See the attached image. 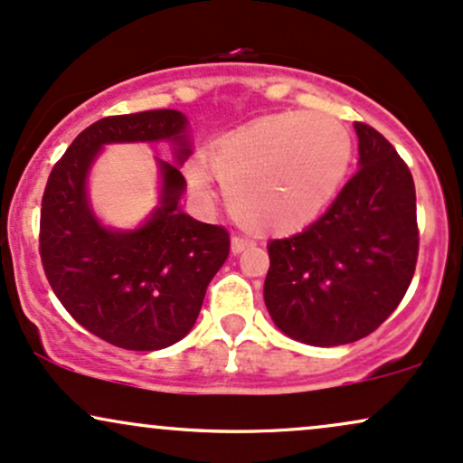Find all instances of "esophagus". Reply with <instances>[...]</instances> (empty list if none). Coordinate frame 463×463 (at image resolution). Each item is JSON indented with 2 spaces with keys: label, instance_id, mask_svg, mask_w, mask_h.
<instances>
[{
  "label": "esophagus",
  "instance_id": "obj_1",
  "mask_svg": "<svg viewBox=\"0 0 463 463\" xmlns=\"http://www.w3.org/2000/svg\"><path fill=\"white\" fill-rule=\"evenodd\" d=\"M250 246H254V241L252 239H248V237H243V235H235L231 239V248H232V252H241V250H246V248H250Z\"/></svg>",
  "mask_w": 463,
  "mask_h": 463
}]
</instances>
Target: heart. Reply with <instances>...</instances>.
Segmentation results:
<instances>
[{
    "mask_svg": "<svg viewBox=\"0 0 463 463\" xmlns=\"http://www.w3.org/2000/svg\"><path fill=\"white\" fill-rule=\"evenodd\" d=\"M353 141L342 121L289 110L226 135L211 147L209 161L239 224L285 235L326 209L346 176ZM187 176L194 187H209L204 165L189 163Z\"/></svg>",
    "mask_w": 463,
    "mask_h": 463,
    "instance_id": "obj_1",
    "label": "heart"
}]
</instances>
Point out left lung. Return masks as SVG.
Returning <instances> with one entry per match:
<instances>
[{"mask_svg":"<svg viewBox=\"0 0 463 463\" xmlns=\"http://www.w3.org/2000/svg\"><path fill=\"white\" fill-rule=\"evenodd\" d=\"M359 165L326 213L268 243L263 298L276 326L309 346L374 333L401 305L418 261L416 187L390 141L354 121Z\"/></svg>","mask_w":463,"mask_h":463,"instance_id":"8db88e82","label":"left lung"}]
</instances>
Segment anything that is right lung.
Returning <instances> with one entry per match:
<instances>
[{"label":"right lung","instance_id":"obj_1","mask_svg":"<svg viewBox=\"0 0 463 463\" xmlns=\"http://www.w3.org/2000/svg\"><path fill=\"white\" fill-rule=\"evenodd\" d=\"M178 110H143L95 121L52 167L41 202L39 252L56 298L89 333L126 350L172 346L191 331L206 287L231 250L224 226L204 224L178 209L184 178L161 161L163 198L146 226L106 231L84 194V178L104 143H178L189 156Z\"/></svg>","mask_w":463,"mask_h":463}]
</instances>
